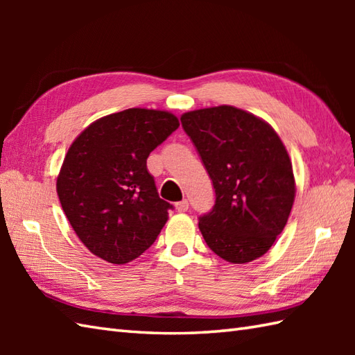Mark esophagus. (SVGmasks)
I'll use <instances>...</instances> for the list:
<instances>
[{"label":"esophagus","mask_w":355,"mask_h":355,"mask_svg":"<svg viewBox=\"0 0 355 355\" xmlns=\"http://www.w3.org/2000/svg\"><path fill=\"white\" fill-rule=\"evenodd\" d=\"M175 209L178 210V212H186V210L189 209V201H187V200H182V201H178L177 205H175Z\"/></svg>","instance_id":"1"}]
</instances>
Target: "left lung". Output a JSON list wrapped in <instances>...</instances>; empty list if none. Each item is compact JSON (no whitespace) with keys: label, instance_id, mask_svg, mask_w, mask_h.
Here are the masks:
<instances>
[{"label":"left lung","instance_id":"8db88e82","mask_svg":"<svg viewBox=\"0 0 355 355\" xmlns=\"http://www.w3.org/2000/svg\"><path fill=\"white\" fill-rule=\"evenodd\" d=\"M180 120L215 189L214 209L198 223L206 244L232 263L261 258L284 230L296 195L282 140L262 119L230 105Z\"/></svg>","mask_w":355,"mask_h":355}]
</instances>
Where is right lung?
<instances>
[{
  "instance_id": "1",
  "label": "right lung",
  "mask_w": 355,
  "mask_h": 355,
  "mask_svg": "<svg viewBox=\"0 0 355 355\" xmlns=\"http://www.w3.org/2000/svg\"><path fill=\"white\" fill-rule=\"evenodd\" d=\"M178 126L168 111L130 108L96 120L71 143L56 191L93 254L120 266L154 244L172 206L158 197L146 160Z\"/></svg>"
}]
</instances>
